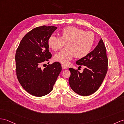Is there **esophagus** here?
I'll return each instance as SVG.
<instances>
[{"instance_id": "1", "label": "esophagus", "mask_w": 124, "mask_h": 124, "mask_svg": "<svg viewBox=\"0 0 124 124\" xmlns=\"http://www.w3.org/2000/svg\"><path fill=\"white\" fill-rule=\"evenodd\" d=\"M62 68L63 69H67V68H68V67H67V66L64 65H62Z\"/></svg>"}]
</instances>
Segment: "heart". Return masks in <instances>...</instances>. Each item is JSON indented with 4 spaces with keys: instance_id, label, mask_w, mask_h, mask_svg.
<instances>
[{
    "instance_id": "b5f03b06",
    "label": "heart",
    "mask_w": 124,
    "mask_h": 124,
    "mask_svg": "<svg viewBox=\"0 0 124 124\" xmlns=\"http://www.w3.org/2000/svg\"><path fill=\"white\" fill-rule=\"evenodd\" d=\"M60 37L51 36L48 39V44L54 51H58L64 46L65 49L54 56V59L62 64L67 65L75 57L82 58L91 51L95 42V35L92 31L74 26H67L60 31Z\"/></svg>"
}]
</instances>
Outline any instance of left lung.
<instances>
[{
  "mask_svg": "<svg viewBox=\"0 0 124 124\" xmlns=\"http://www.w3.org/2000/svg\"><path fill=\"white\" fill-rule=\"evenodd\" d=\"M76 64L85 67L82 73L77 69L69 68L70 76L69 83L71 88L77 94L89 96L96 92L101 86L108 70V60L106 48L101 38L97 46Z\"/></svg>",
  "mask_w": 124,
  "mask_h": 124,
  "instance_id": "8db88e82",
  "label": "left lung"
}]
</instances>
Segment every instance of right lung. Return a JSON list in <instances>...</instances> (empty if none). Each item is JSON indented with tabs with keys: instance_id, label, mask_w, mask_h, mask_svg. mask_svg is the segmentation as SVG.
<instances>
[{
	"instance_id": "add662e5",
	"label": "right lung",
	"mask_w": 124,
	"mask_h": 124,
	"mask_svg": "<svg viewBox=\"0 0 124 124\" xmlns=\"http://www.w3.org/2000/svg\"><path fill=\"white\" fill-rule=\"evenodd\" d=\"M57 28L46 26L34 28L24 36L16 50L18 80L27 92L36 97L45 96L52 92L62 71L59 62L48 65L44 69L40 67L52 58L48 40Z\"/></svg>"
}]
</instances>
